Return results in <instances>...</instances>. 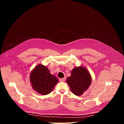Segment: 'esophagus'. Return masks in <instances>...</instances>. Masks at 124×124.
<instances>
[{
    "label": "esophagus",
    "mask_w": 124,
    "mask_h": 124,
    "mask_svg": "<svg viewBox=\"0 0 124 124\" xmlns=\"http://www.w3.org/2000/svg\"><path fill=\"white\" fill-rule=\"evenodd\" d=\"M66 79V78H60L59 79V80L60 82H64Z\"/></svg>",
    "instance_id": "34e87169"
}]
</instances>
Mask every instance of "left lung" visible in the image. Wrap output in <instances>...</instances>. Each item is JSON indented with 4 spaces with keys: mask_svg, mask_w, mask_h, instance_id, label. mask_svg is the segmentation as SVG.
<instances>
[{
    "mask_svg": "<svg viewBox=\"0 0 124 124\" xmlns=\"http://www.w3.org/2000/svg\"><path fill=\"white\" fill-rule=\"evenodd\" d=\"M92 78L89 71L85 68L79 66L74 68L66 82L70 90L75 95L80 96L86 91L91 83Z\"/></svg>",
    "mask_w": 124,
    "mask_h": 124,
    "instance_id": "8db88e82",
    "label": "left lung"
}]
</instances>
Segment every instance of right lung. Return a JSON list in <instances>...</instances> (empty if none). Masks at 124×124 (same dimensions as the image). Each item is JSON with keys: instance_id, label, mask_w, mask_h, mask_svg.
Here are the masks:
<instances>
[{"instance_id": "obj_1", "label": "right lung", "mask_w": 124, "mask_h": 124, "mask_svg": "<svg viewBox=\"0 0 124 124\" xmlns=\"http://www.w3.org/2000/svg\"><path fill=\"white\" fill-rule=\"evenodd\" d=\"M30 82L35 91L46 95L52 91L58 82V79L55 76L50 74L47 67L39 64L31 71Z\"/></svg>"}]
</instances>
